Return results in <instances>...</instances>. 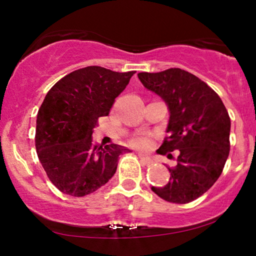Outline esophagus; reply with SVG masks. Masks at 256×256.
Listing matches in <instances>:
<instances>
[{
  "label": "esophagus",
  "instance_id": "34e87169",
  "mask_svg": "<svg viewBox=\"0 0 256 256\" xmlns=\"http://www.w3.org/2000/svg\"><path fill=\"white\" fill-rule=\"evenodd\" d=\"M138 158H140L141 162H142L144 165H150V164L152 162V160H150V158H148V156H144V154H141V153H138Z\"/></svg>",
  "mask_w": 256,
  "mask_h": 256
}]
</instances>
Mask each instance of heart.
Masks as SVG:
<instances>
[{
    "mask_svg": "<svg viewBox=\"0 0 256 256\" xmlns=\"http://www.w3.org/2000/svg\"><path fill=\"white\" fill-rule=\"evenodd\" d=\"M130 144L135 148H138V150H147L150 146V140L144 135H138V136L132 138Z\"/></svg>",
    "mask_w": 256,
    "mask_h": 256,
    "instance_id": "heart-1",
    "label": "heart"
}]
</instances>
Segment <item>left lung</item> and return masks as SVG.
I'll return each mask as SVG.
<instances>
[{"mask_svg": "<svg viewBox=\"0 0 256 256\" xmlns=\"http://www.w3.org/2000/svg\"><path fill=\"white\" fill-rule=\"evenodd\" d=\"M138 77L170 110L168 136L156 152L167 158L178 152L176 166L168 167V182L152 186V191L170 203H190L209 190L223 171L230 150L229 114L209 85L182 68L140 72Z\"/></svg>", "mask_w": 256, "mask_h": 256, "instance_id": "8db88e82", "label": "left lung"}]
</instances>
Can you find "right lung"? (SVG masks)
<instances>
[{
	"instance_id": "obj_1",
	"label": "right lung",
	"mask_w": 256,
	"mask_h": 256,
	"mask_svg": "<svg viewBox=\"0 0 256 256\" xmlns=\"http://www.w3.org/2000/svg\"><path fill=\"white\" fill-rule=\"evenodd\" d=\"M134 74L88 66L47 92L38 112L36 148L47 176L62 194L83 197L98 190L115 174L118 156L130 152L115 144H92L91 135Z\"/></svg>"
}]
</instances>
